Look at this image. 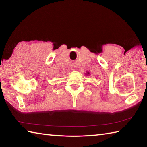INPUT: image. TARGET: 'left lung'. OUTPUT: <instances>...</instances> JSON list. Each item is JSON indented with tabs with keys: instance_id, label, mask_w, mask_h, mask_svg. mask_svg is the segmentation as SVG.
Returning a JSON list of instances; mask_svg holds the SVG:
<instances>
[{
	"instance_id": "left-lung-1",
	"label": "left lung",
	"mask_w": 147,
	"mask_h": 147,
	"mask_svg": "<svg viewBox=\"0 0 147 147\" xmlns=\"http://www.w3.org/2000/svg\"><path fill=\"white\" fill-rule=\"evenodd\" d=\"M88 74H89V73H88Z\"/></svg>"
}]
</instances>
